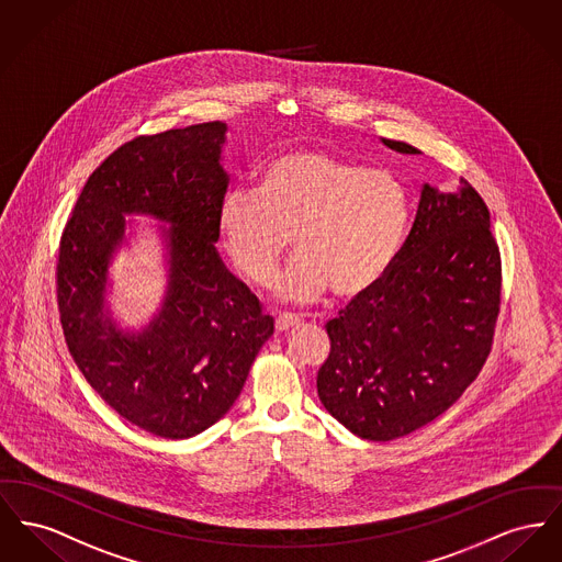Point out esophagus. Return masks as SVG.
<instances>
[{
    "mask_svg": "<svg viewBox=\"0 0 562 562\" xmlns=\"http://www.w3.org/2000/svg\"><path fill=\"white\" fill-rule=\"evenodd\" d=\"M299 325H301V316H297V314H280V316L276 318V330H278V333L295 329Z\"/></svg>",
    "mask_w": 562,
    "mask_h": 562,
    "instance_id": "esophagus-1",
    "label": "esophagus"
}]
</instances>
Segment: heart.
<instances>
[{"instance_id": "b5f03b06", "label": "heart", "mask_w": 562, "mask_h": 562, "mask_svg": "<svg viewBox=\"0 0 562 562\" xmlns=\"http://www.w3.org/2000/svg\"><path fill=\"white\" fill-rule=\"evenodd\" d=\"M407 223L409 199L395 173L314 148L276 155L255 193L233 191L218 212L233 263L259 286L276 278L293 237L297 259L278 284L293 301L329 286L337 297L373 289L395 263Z\"/></svg>"}]
</instances>
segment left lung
<instances>
[{
	"label": "left lung",
	"mask_w": 562,
	"mask_h": 562,
	"mask_svg": "<svg viewBox=\"0 0 562 562\" xmlns=\"http://www.w3.org/2000/svg\"><path fill=\"white\" fill-rule=\"evenodd\" d=\"M498 307L501 252L484 199L467 180L459 193L425 184L389 273L325 325L330 352L316 378L323 405L369 441L429 425L486 363Z\"/></svg>",
	"instance_id": "1"
}]
</instances>
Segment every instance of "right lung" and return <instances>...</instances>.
<instances>
[{"label":"right lung","mask_w":562,"mask_h":562,"mask_svg":"<svg viewBox=\"0 0 562 562\" xmlns=\"http://www.w3.org/2000/svg\"><path fill=\"white\" fill-rule=\"evenodd\" d=\"M225 133V123L212 121L125 142L89 176L59 244L57 301L69 355L114 412L166 439L218 423L273 333V318L214 246L229 187ZM125 213L172 225L167 301L142 334H123L102 314Z\"/></svg>","instance_id":"right-lung-1"}]
</instances>
